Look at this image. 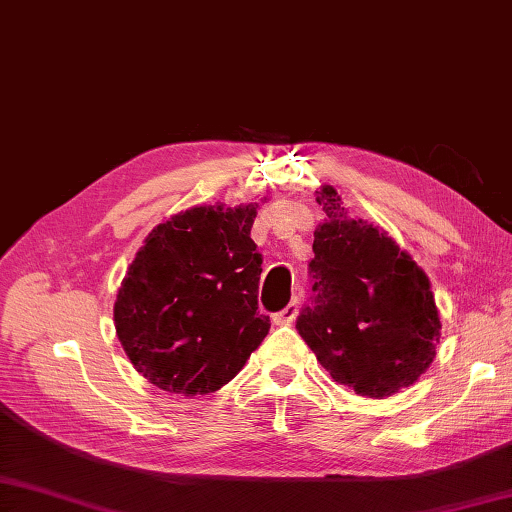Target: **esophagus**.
Returning <instances> with one entry per match:
<instances>
[{
	"label": "esophagus",
	"instance_id": "1",
	"mask_svg": "<svg viewBox=\"0 0 512 512\" xmlns=\"http://www.w3.org/2000/svg\"><path fill=\"white\" fill-rule=\"evenodd\" d=\"M297 314H299V301H297V299H292L284 310L275 314V317H273V323H275V325H290L292 321L297 319Z\"/></svg>",
	"mask_w": 512,
	"mask_h": 512
}]
</instances>
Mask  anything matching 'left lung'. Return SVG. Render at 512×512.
Returning a JSON list of instances; mask_svg holds the SVG:
<instances>
[{"label":"left lung","instance_id":"obj_1","mask_svg":"<svg viewBox=\"0 0 512 512\" xmlns=\"http://www.w3.org/2000/svg\"><path fill=\"white\" fill-rule=\"evenodd\" d=\"M312 303L297 330L325 372L358 396L387 398L436 358L440 317L424 270L385 231L347 217L341 195L317 191Z\"/></svg>","mask_w":512,"mask_h":512}]
</instances>
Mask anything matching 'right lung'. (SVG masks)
Listing matches in <instances>:
<instances>
[{
  "mask_svg": "<svg viewBox=\"0 0 512 512\" xmlns=\"http://www.w3.org/2000/svg\"><path fill=\"white\" fill-rule=\"evenodd\" d=\"M257 204L193 206L158 224L118 288L114 325L136 372L182 396L224 387L270 330L257 312Z\"/></svg>",
  "mask_w": 512,
  "mask_h": 512,
  "instance_id": "add662e5",
  "label": "right lung"
}]
</instances>
